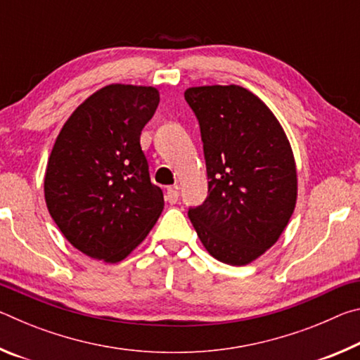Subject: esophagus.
I'll use <instances>...</instances> for the list:
<instances>
[{
  "label": "esophagus",
  "mask_w": 360,
  "mask_h": 360,
  "mask_svg": "<svg viewBox=\"0 0 360 360\" xmlns=\"http://www.w3.org/2000/svg\"><path fill=\"white\" fill-rule=\"evenodd\" d=\"M179 198V192H178V187H168L167 192H165V200L168 203H176Z\"/></svg>",
  "instance_id": "34e87169"
}]
</instances>
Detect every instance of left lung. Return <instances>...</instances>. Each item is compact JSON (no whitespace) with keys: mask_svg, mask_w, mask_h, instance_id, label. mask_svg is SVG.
I'll use <instances>...</instances> for the list:
<instances>
[{"mask_svg":"<svg viewBox=\"0 0 360 360\" xmlns=\"http://www.w3.org/2000/svg\"><path fill=\"white\" fill-rule=\"evenodd\" d=\"M208 173V197L188 217L212 257L246 265L278 241L297 202L294 154L283 127L240 85L191 87Z\"/></svg>","mask_w":360,"mask_h":360,"instance_id":"obj_1","label":"left lung"}]
</instances>
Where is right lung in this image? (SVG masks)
Here are the masks:
<instances>
[{
  "label": "right lung",
  "instance_id": "right-lung-1",
  "mask_svg": "<svg viewBox=\"0 0 360 360\" xmlns=\"http://www.w3.org/2000/svg\"><path fill=\"white\" fill-rule=\"evenodd\" d=\"M160 101L158 90L111 84L66 120L47 162V210L72 246L92 259L120 262L163 210L139 144Z\"/></svg>",
  "mask_w": 360,
  "mask_h": 360
}]
</instances>
